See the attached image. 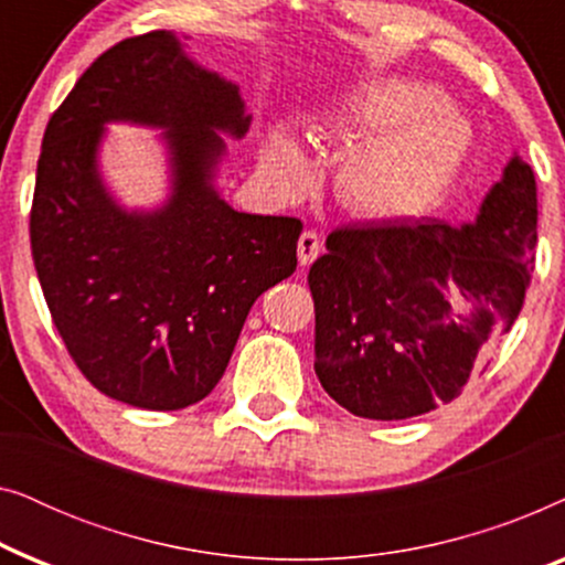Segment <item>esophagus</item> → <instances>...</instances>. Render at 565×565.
I'll list each match as a JSON object with an SVG mask.
<instances>
[{
	"instance_id": "obj_1",
	"label": "esophagus",
	"mask_w": 565,
	"mask_h": 565,
	"mask_svg": "<svg viewBox=\"0 0 565 565\" xmlns=\"http://www.w3.org/2000/svg\"><path fill=\"white\" fill-rule=\"evenodd\" d=\"M321 254V238L316 231H303L298 238V262L300 265H311V262Z\"/></svg>"
}]
</instances>
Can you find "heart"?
I'll list each match as a JSON object with an SVG mask.
<instances>
[{
    "mask_svg": "<svg viewBox=\"0 0 565 565\" xmlns=\"http://www.w3.org/2000/svg\"><path fill=\"white\" fill-rule=\"evenodd\" d=\"M327 130L344 141L369 136L339 161L334 190L347 211L377 221L406 218L435 203L470 143L468 120L439 103L435 87L412 79H383L354 92ZM262 169L285 198L311 184V161L285 128L269 130Z\"/></svg>",
    "mask_w": 565,
    "mask_h": 565,
    "instance_id": "b5f03b06",
    "label": "heart"
}]
</instances>
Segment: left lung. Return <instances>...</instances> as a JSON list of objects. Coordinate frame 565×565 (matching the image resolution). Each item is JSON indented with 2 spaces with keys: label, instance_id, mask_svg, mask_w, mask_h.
<instances>
[{
  "label": "left lung",
  "instance_id": "left-lung-1",
  "mask_svg": "<svg viewBox=\"0 0 565 565\" xmlns=\"http://www.w3.org/2000/svg\"><path fill=\"white\" fill-rule=\"evenodd\" d=\"M537 244V184L514 153L476 221L331 231L311 265L323 391L362 419L398 422L450 404L512 329ZM471 303L455 312L446 292Z\"/></svg>",
  "mask_w": 565,
  "mask_h": 565
}]
</instances>
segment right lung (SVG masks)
Listing matches in <instances>:
<instances>
[{"instance_id":"obj_1","label":"right lung","mask_w":565,"mask_h":565,"mask_svg":"<svg viewBox=\"0 0 565 565\" xmlns=\"http://www.w3.org/2000/svg\"><path fill=\"white\" fill-rule=\"evenodd\" d=\"M110 121L157 127L170 195L120 206L98 172ZM252 115L234 82L195 64L169 30L105 51L51 115L30 244L68 354L105 396L177 412L215 388L262 292L296 273L298 218L238 213L215 174Z\"/></svg>"}]
</instances>
